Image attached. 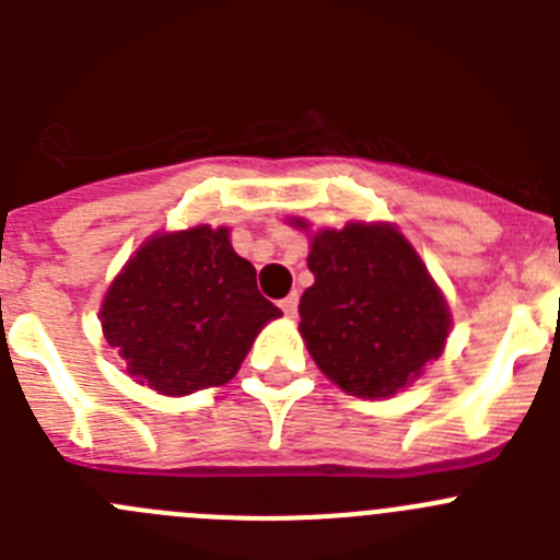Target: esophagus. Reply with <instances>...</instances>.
<instances>
[{
  "instance_id": "1",
  "label": "esophagus",
  "mask_w": 560,
  "mask_h": 560,
  "mask_svg": "<svg viewBox=\"0 0 560 560\" xmlns=\"http://www.w3.org/2000/svg\"><path fill=\"white\" fill-rule=\"evenodd\" d=\"M296 305H300V294H289L283 300V303H280V308H283L285 316H294L296 314Z\"/></svg>"
}]
</instances>
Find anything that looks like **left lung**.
<instances>
[{
  "instance_id": "8db88e82",
  "label": "left lung",
  "mask_w": 560,
  "mask_h": 560,
  "mask_svg": "<svg viewBox=\"0 0 560 560\" xmlns=\"http://www.w3.org/2000/svg\"><path fill=\"white\" fill-rule=\"evenodd\" d=\"M308 269L314 285L300 300V330L319 370L345 393L387 398L443 353L446 300L395 226L319 232Z\"/></svg>"
}]
</instances>
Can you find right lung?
I'll list each match as a JSON object with an SVG mask.
<instances>
[{
    "mask_svg": "<svg viewBox=\"0 0 560 560\" xmlns=\"http://www.w3.org/2000/svg\"><path fill=\"white\" fill-rule=\"evenodd\" d=\"M230 232L192 226L156 235L128 260L101 308L106 341L128 373L162 395L221 387L280 308Z\"/></svg>",
    "mask_w": 560,
    "mask_h": 560,
    "instance_id": "right-lung-1",
    "label": "right lung"
}]
</instances>
